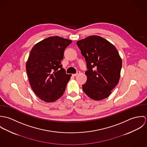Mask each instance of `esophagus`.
<instances>
[{
	"mask_svg": "<svg viewBox=\"0 0 147 147\" xmlns=\"http://www.w3.org/2000/svg\"><path fill=\"white\" fill-rule=\"evenodd\" d=\"M80 73V72L79 71H77V72H76V74H72V76H77L78 75H79Z\"/></svg>",
	"mask_w": 147,
	"mask_h": 147,
	"instance_id": "esophagus-1",
	"label": "esophagus"
}]
</instances>
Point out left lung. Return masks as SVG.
I'll return each instance as SVG.
<instances>
[{
    "instance_id": "8db88e82",
    "label": "left lung",
    "mask_w": 147,
    "mask_h": 147,
    "mask_svg": "<svg viewBox=\"0 0 147 147\" xmlns=\"http://www.w3.org/2000/svg\"><path fill=\"white\" fill-rule=\"evenodd\" d=\"M85 59L88 71L86 82L82 85L84 93L99 101L107 98L118 84L122 65L115 47L105 38L92 36L77 42Z\"/></svg>"
}]
</instances>
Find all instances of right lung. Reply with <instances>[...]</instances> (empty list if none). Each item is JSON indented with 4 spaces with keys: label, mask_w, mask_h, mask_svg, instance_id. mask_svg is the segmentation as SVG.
I'll return each mask as SVG.
<instances>
[{
    "label": "right lung",
    "mask_w": 147,
    "mask_h": 147,
    "mask_svg": "<svg viewBox=\"0 0 147 147\" xmlns=\"http://www.w3.org/2000/svg\"><path fill=\"white\" fill-rule=\"evenodd\" d=\"M71 40L50 37L36 44L30 52L26 69L30 86L36 94L46 102H53L64 93L72 75L62 68L65 48Z\"/></svg>",
    "instance_id": "1"
}]
</instances>
